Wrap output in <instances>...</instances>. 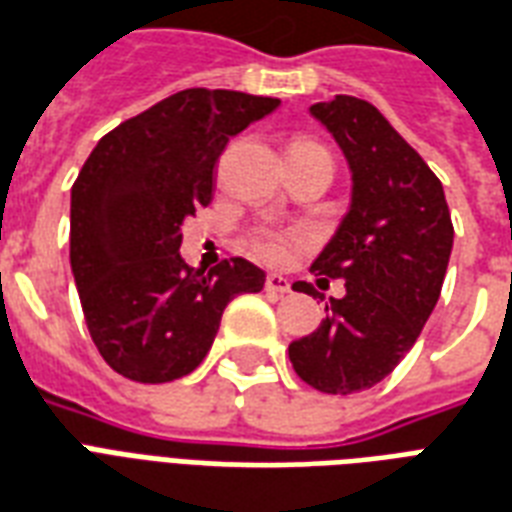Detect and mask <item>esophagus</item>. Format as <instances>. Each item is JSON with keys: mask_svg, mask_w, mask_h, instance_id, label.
Wrapping results in <instances>:
<instances>
[{"mask_svg": "<svg viewBox=\"0 0 512 512\" xmlns=\"http://www.w3.org/2000/svg\"><path fill=\"white\" fill-rule=\"evenodd\" d=\"M264 288H267V291H272V294H288V291H291V283H288L283 275H267V280H264Z\"/></svg>", "mask_w": 512, "mask_h": 512, "instance_id": "34e87169", "label": "esophagus"}]
</instances>
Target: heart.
<instances>
[{"label": "heart", "instance_id": "obj_1", "mask_svg": "<svg viewBox=\"0 0 512 512\" xmlns=\"http://www.w3.org/2000/svg\"><path fill=\"white\" fill-rule=\"evenodd\" d=\"M294 145H315L321 148L318 142L310 140H297ZM302 245L299 234H278V232H251L248 234V248L253 256H259L264 261H283L291 253V248Z\"/></svg>", "mask_w": 512, "mask_h": 512}]
</instances>
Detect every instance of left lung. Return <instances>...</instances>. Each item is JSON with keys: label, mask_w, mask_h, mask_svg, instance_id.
<instances>
[{"label": "left lung", "mask_w": 512, "mask_h": 512, "mask_svg": "<svg viewBox=\"0 0 512 512\" xmlns=\"http://www.w3.org/2000/svg\"><path fill=\"white\" fill-rule=\"evenodd\" d=\"M310 113L334 134L353 172V202L332 242L313 261L321 283L345 280V297L288 345L294 372L324 394L364 391L413 348L443 288L453 224L443 183L378 107L334 96ZM294 291L318 294L299 280Z\"/></svg>", "instance_id": "8db88e82"}]
</instances>
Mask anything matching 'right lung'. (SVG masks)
I'll use <instances>...</instances> for the list:
<instances>
[{
    "label": "right lung",
    "instance_id": "1",
    "mask_svg": "<svg viewBox=\"0 0 512 512\" xmlns=\"http://www.w3.org/2000/svg\"><path fill=\"white\" fill-rule=\"evenodd\" d=\"M278 105L186 88L96 142L72 186L69 264L91 340L118 375L167 383L197 370L226 305L264 286L245 259L188 267L180 224L210 205L226 142Z\"/></svg>",
    "mask_w": 512,
    "mask_h": 512
}]
</instances>
